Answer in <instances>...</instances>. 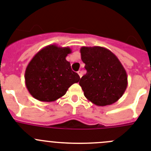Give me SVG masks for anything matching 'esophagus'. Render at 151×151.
<instances>
[{
	"label": "esophagus",
	"mask_w": 151,
	"mask_h": 151,
	"mask_svg": "<svg viewBox=\"0 0 151 151\" xmlns=\"http://www.w3.org/2000/svg\"><path fill=\"white\" fill-rule=\"evenodd\" d=\"M77 73H78V76H79L80 78H81V77H82V71H81V70H78V71L77 72Z\"/></svg>",
	"instance_id": "34e87169"
}]
</instances>
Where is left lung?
I'll return each instance as SVG.
<instances>
[{
    "mask_svg": "<svg viewBox=\"0 0 151 151\" xmlns=\"http://www.w3.org/2000/svg\"><path fill=\"white\" fill-rule=\"evenodd\" d=\"M80 53L87 70L79 82L85 97L99 106L116 102L128 85L127 73L116 56L100 46L82 47Z\"/></svg>",
    "mask_w": 151,
    "mask_h": 151,
    "instance_id": "left-lung-1",
    "label": "left lung"
}]
</instances>
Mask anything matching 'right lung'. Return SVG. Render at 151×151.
<instances>
[{
	"instance_id": "1",
	"label": "right lung",
	"mask_w": 151,
	"mask_h": 151,
	"mask_svg": "<svg viewBox=\"0 0 151 151\" xmlns=\"http://www.w3.org/2000/svg\"><path fill=\"white\" fill-rule=\"evenodd\" d=\"M72 50L69 47L50 45L33 57L25 72L26 86L34 98L42 102H52L66 94L80 77L72 70L66 60Z\"/></svg>"
}]
</instances>
